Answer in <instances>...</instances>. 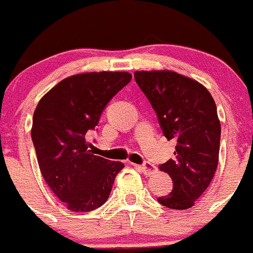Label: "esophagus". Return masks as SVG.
<instances>
[{
  "label": "esophagus",
  "mask_w": 253,
  "mask_h": 253,
  "mask_svg": "<svg viewBox=\"0 0 253 253\" xmlns=\"http://www.w3.org/2000/svg\"><path fill=\"white\" fill-rule=\"evenodd\" d=\"M138 169H140L141 171L143 172V174H146V176H151V174H153L156 172V167L153 166L152 164H150V162H146L142 166H138Z\"/></svg>",
  "instance_id": "esophagus-1"
}]
</instances>
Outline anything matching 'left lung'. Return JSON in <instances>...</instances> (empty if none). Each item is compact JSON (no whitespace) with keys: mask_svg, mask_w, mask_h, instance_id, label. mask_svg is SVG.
Segmentation results:
<instances>
[{"mask_svg":"<svg viewBox=\"0 0 253 253\" xmlns=\"http://www.w3.org/2000/svg\"><path fill=\"white\" fill-rule=\"evenodd\" d=\"M134 80L155 110L167 140H176L173 159L160 165L173 182L157 198L172 210H187L201 197L218 165L221 124L205 86L173 71H136Z\"/></svg>","mask_w":253,"mask_h":253,"instance_id":"left-lung-1","label":"left lung"}]
</instances>
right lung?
I'll use <instances>...</instances> for the list:
<instances>
[{"mask_svg":"<svg viewBox=\"0 0 253 253\" xmlns=\"http://www.w3.org/2000/svg\"><path fill=\"white\" fill-rule=\"evenodd\" d=\"M132 79L128 72H87L58 82L40 100L31 137L40 169L68 210L88 212L107 201L125 167L88 150L87 133L98 125L106 105Z\"/></svg>","mask_w":253,"mask_h":253,"instance_id":"1","label":"right lung"}]
</instances>
